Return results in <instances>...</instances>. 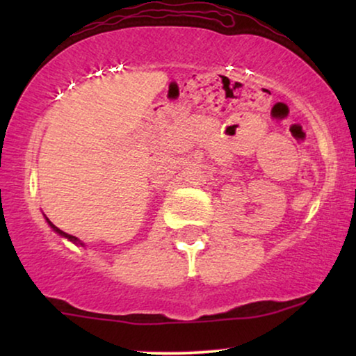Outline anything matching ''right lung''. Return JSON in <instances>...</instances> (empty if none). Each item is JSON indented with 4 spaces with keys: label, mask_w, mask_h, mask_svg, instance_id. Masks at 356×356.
Returning a JSON list of instances; mask_svg holds the SVG:
<instances>
[{
    "label": "right lung",
    "mask_w": 356,
    "mask_h": 356,
    "mask_svg": "<svg viewBox=\"0 0 356 356\" xmlns=\"http://www.w3.org/2000/svg\"><path fill=\"white\" fill-rule=\"evenodd\" d=\"M45 220H47V223H48V225H50V228H51V230H53V232H55V233H58V235H60V236H63V238H66V240H67V241L74 243V245H77V246H86V245H84V243H82V241L79 240V238L72 236V235H70V233H65V232H63V230H60V228H58L56 225H53V223H51V222H50V220H48V218H47V216H45Z\"/></svg>",
    "instance_id": "add662e5"
}]
</instances>
